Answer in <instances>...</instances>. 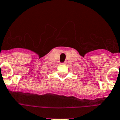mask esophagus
Instances as JSON below:
<instances>
[{
  "label": "esophagus",
  "instance_id": "1",
  "mask_svg": "<svg viewBox=\"0 0 120 120\" xmlns=\"http://www.w3.org/2000/svg\"><path fill=\"white\" fill-rule=\"evenodd\" d=\"M67 63V62H64V63H60L61 65H65Z\"/></svg>",
  "mask_w": 120,
  "mask_h": 120
}]
</instances>
